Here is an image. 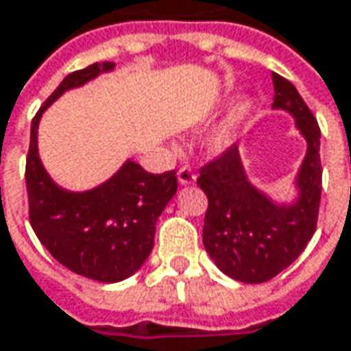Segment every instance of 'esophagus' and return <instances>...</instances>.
<instances>
[{
    "mask_svg": "<svg viewBox=\"0 0 351 351\" xmlns=\"http://www.w3.org/2000/svg\"><path fill=\"white\" fill-rule=\"evenodd\" d=\"M178 182H180V185H193L197 182L195 171L189 168V166H183L178 171Z\"/></svg>",
    "mask_w": 351,
    "mask_h": 351,
    "instance_id": "esophagus-1",
    "label": "esophagus"
}]
</instances>
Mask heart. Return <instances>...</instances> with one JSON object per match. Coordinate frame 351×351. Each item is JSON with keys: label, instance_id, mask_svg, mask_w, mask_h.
I'll return each instance as SVG.
<instances>
[{"label": "heart", "instance_id": "obj_1", "mask_svg": "<svg viewBox=\"0 0 351 351\" xmlns=\"http://www.w3.org/2000/svg\"><path fill=\"white\" fill-rule=\"evenodd\" d=\"M246 113H248V103H242L234 115L230 117L223 127H219L213 132V136L209 138V148L215 154H221V152H224V150L232 144V141H234L236 125L240 123V119L246 115Z\"/></svg>", "mask_w": 351, "mask_h": 351}]
</instances>
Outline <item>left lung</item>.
<instances>
[{"instance_id":"left-lung-1","label":"left lung","mask_w":351,"mask_h":351,"mask_svg":"<svg viewBox=\"0 0 351 351\" xmlns=\"http://www.w3.org/2000/svg\"><path fill=\"white\" fill-rule=\"evenodd\" d=\"M274 80V109L293 117L306 142L291 199H274L250 182L238 146L201 169L197 185L209 199L203 246L224 276L263 283L295 262L315 234L322 191L320 128L295 86Z\"/></svg>"}]
</instances>
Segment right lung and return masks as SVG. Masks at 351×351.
<instances>
[{
    "instance_id": "right-lung-1",
    "label": "right lung",
    "mask_w": 351,
    "mask_h": 351,
    "mask_svg": "<svg viewBox=\"0 0 351 351\" xmlns=\"http://www.w3.org/2000/svg\"><path fill=\"white\" fill-rule=\"evenodd\" d=\"M113 70V62H95L62 80L33 119L25 171L31 226L40 244L70 271L103 283L134 276L150 256L158 217L178 191L176 171L154 176L127 158L109 180L88 191L64 189L40 160L38 125L66 91Z\"/></svg>"
}]
</instances>
